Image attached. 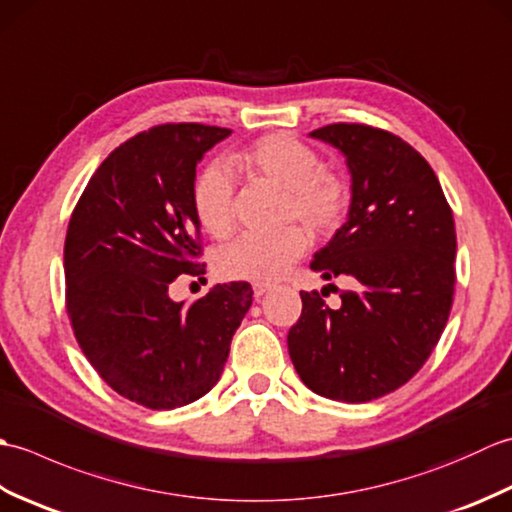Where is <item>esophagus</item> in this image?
<instances>
[{
    "label": "esophagus",
    "instance_id": "obj_1",
    "mask_svg": "<svg viewBox=\"0 0 512 512\" xmlns=\"http://www.w3.org/2000/svg\"><path fill=\"white\" fill-rule=\"evenodd\" d=\"M268 292H270V286H266V284H255L253 286V297L259 301V299H262L264 295H268Z\"/></svg>",
    "mask_w": 512,
    "mask_h": 512
}]
</instances>
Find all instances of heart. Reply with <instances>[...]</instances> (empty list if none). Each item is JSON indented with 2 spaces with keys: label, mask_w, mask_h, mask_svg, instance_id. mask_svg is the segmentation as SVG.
Returning <instances> with one entry per match:
<instances>
[{
  "label": "heart",
  "mask_w": 512,
  "mask_h": 512,
  "mask_svg": "<svg viewBox=\"0 0 512 512\" xmlns=\"http://www.w3.org/2000/svg\"><path fill=\"white\" fill-rule=\"evenodd\" d=\"M228 167L242 176L284 191L286 220L325 233L343 220L350 189L343 176L321 167L317 151L286 134H270L228 158ZM193 209L202 228L224 237L233 228V180L220 165L206 167L193 187ZM308 235L299 226H286L273 235H242L215 255V273L222 279L273 284L292 262L306 253Z\"/></svg>",
  "instance_id": "1"
}]
</instances>
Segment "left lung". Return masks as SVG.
Instances as JSON below:
<instances>
[{"label": "left lung", "instance_id": "left-lung-1", "mask_svg": "<svg viewBox=\"0 0 512 512\" xmlns=\"http://www.w3.org/2000/svg\"><path fill=\"white\" fill-rule=\"evenodd\" d=\"M310 136L339 149L352 176L347 220L310 268L356 286L336 310L323 290L301 292L288 352L314 394L369 402L405 385L440 341L455 286L453 213L429 162L402 138L358 123Z\"/></svg>", "mask_w": 512, "mask_h": 512}]
</instances>
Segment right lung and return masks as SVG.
I'll return each instance as SVG.
<instances>
[{
    "label": "right lung",
    "mask_w": 512,
    "mask_h": 512,
    "mask_svg": "<svg viewBox=\"0 0 512 512\" xmlns=\"http://www.w3.org/2000/svg\"><path fill=\"white\" fill-rule=\"evenodd\" d=\"M231 129L151 127L94 171L63 248L72 330L99 376L147 409H176L220 380L253 303L246 281L213 286L191 306L169 297L178 275H204L195 167Z\"/></svg>",
    "instance_id": "right-lung-1"
}]
</instances>
